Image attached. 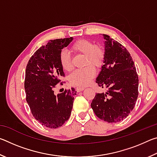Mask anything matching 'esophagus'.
Masks as SVG:
<instances>
[{
    "instance_id": "esophagus-1",
    "label": "esophagus",
    "mask_w": 157,
    "mask_h": 157,
    "mask_svg": "<svg viewBox=\"0 0 157 157\" xmlns=\"http://www.w3.org/2000/svg\"><path fill=\"white\" fill-rule=\"evenodd\" d=\"M84 89V87H77V88H76V91H77V92H79V91H83Z\"/></svg>"
}]
</instances>
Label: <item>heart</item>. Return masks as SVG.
Instances as JSON below:
<instances>
[{
  "instance_id": "1",
  "label": "heart",
  "mask_w": 157,
  "mask_h": 157,
  "mask_svg": "<svg viewBox=\"0 0 157 157\" xmlns=\"http://www.w3.org/2000/svg\"><path fill=\"white\" fill-rule=\"evenodd\" d=\"M71 48L74 52L84 55V65L87 66L74 70L69 75V82L73 86H86L95 77V72L94 67L99 68L102 66L105 56V50L101 46H95L91 40L85 39H79L74 42ZM59 59L63 70L66 71L71 70L72 68L71 57L68 51L62 50L59 53Z\"/></svg>"
}]
</instances>
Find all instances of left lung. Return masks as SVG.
<instances>
[{
	"instance_id": "8db88e82",
	"label": "left lung",
	"mask_w": 157,
	"mask_h": 157,
	"mask_svg": "<svg viewBox=\"0 0 157 157\" xmlns=\"http://www.w3.org/2000/svg\"><path fill=\"white\" fill-rule=\"evenodd\" d=\"M103 36L105 64L95 82L108 91L95 95L91 106L101 120L117 123L127 118L134 107L139 95V77L128 50L109 35Z\"/></svg>"
}]
</instances>
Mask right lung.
Instances as JSON below:
<instances>
[{
	"mask_svg": "<svg viewBox=\"0 0 157 157\" xmlns=\"http://www.w3.org/2000/svg\"><path fill=\"white\" fill-rule=\"evenodd\" d=\"M73 37L48 42L34 53L26 66L24 87L26 101L34 118L42 125L54 129L68 120L73 108L75 89L55 95L56 85L65 74L59 59L60 52Z\"/></svg>",
	"mask_w": 157,
	"mask_h": 157,
	"instance_id": "1",
	"label": "right lung"
}]
</instances>
